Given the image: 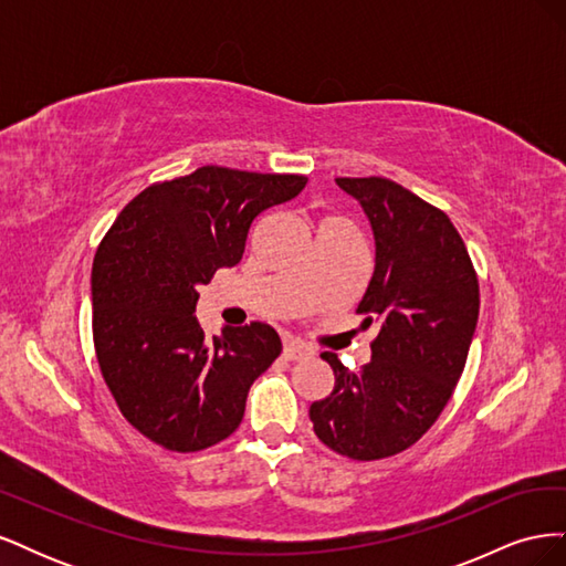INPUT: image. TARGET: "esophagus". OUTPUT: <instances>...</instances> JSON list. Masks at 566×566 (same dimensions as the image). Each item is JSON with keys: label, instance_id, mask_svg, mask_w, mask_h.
Returning <instances> with one entry per match:
<instances>
[{"label": "esophagus", "instance_id": "34e87169", "mask_svg": "<svg viewBox=\"0 0 566 566\" xmlns=\"http://www.w3.org/2000/svg\"><path fill=\"white\" fill-rule=\"evenodd\" d=\"M314 352L310 347H304L302 342H285L283 345V356L290 358V361H302V358L312 356Z\"/></svg>", "mask_w": 566, "mask_h": 566}]
</instances>
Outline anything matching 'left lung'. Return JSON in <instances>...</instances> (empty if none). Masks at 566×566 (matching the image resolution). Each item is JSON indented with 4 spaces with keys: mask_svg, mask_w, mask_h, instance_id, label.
I'll use <instances>...</instances> for the list:
<instances>
[{
    "mask_svg": "<svg viewBox=\"0 0 566 566\" xmlns=\"http://www.w3.org/2000/svg\"><path fill=\"white\" fill-rule=\"evenodd\" d=\"M335 181L370 219L375 269L356 314L380 331L356 373L321 354L335 387L310 418L335 453L380 460L413 447L449 403L476 328L479 281L447 212L385 177Z\"/></svg>",
    "mask_w": 566,
    "mask_h": 566,
    "instance_id": "1",
    "label": "left lung"
}]
</instances>
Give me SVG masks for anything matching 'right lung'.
Instances as JSON below:
<instances>
[{"instance_id":"1","label":"right lung","mask_w":566,"mask_h":566,"mask_svg":"<svg viewBox=\"0 0 566 566\" xmlns=\"http://www.w3.org/2000/svg\"><path fill=\"white\" fill-rule=\"evenodd\" d=\"M304 186L302 175L205 165L144 188L98 243V368L119 413L158 447L193 453L233 434L252 382L281 354L260 321L208 337L196 304L217 269L241 262L252 221Z\"/></svg>"}]
</instances>
